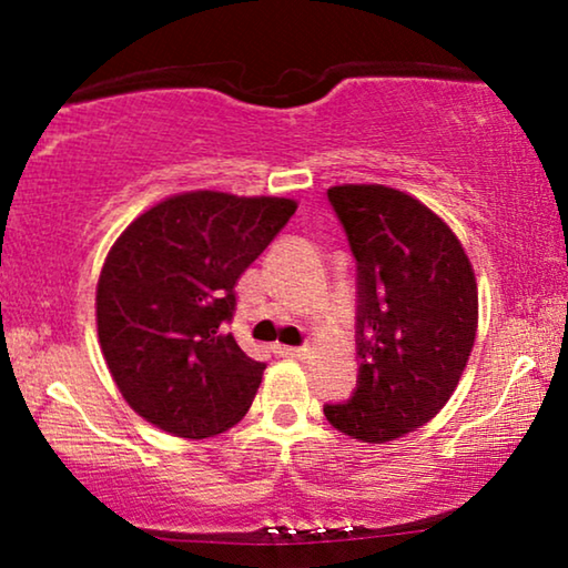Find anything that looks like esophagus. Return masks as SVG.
Wrapping results in <instances>:
<instances>
[{
    "label": "esophagus",
    "mask_w": 568,
    "mask_h": 568,
    "mask_svg": "<svg viewBox=\"0 0 568 568\" xmlns=\"http://www.w3.org/2000/svg\"><path fill=\"white\" fill-rule=\"evenodd\" d=\"M276 352L282 356H290V359H307L310 348L307 346H276Z\"/></svg>",
    "instance_id": "esophagus-1"
}]
</instances>
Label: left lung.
<instances>
[{
	"instance_id": "1",
	"label": "left lung",
	"mask_w": 568,
	"mask_h": 568,
	"mask_svg": "<svg viewBox=\"0 0 568 568\" xmlns=\"http://www.w3.org/2000/svg\"><path fill=\"white\" fill-rule=\"evenodd\" d=\"M356 261V390L323 414L352 439L383 445L439 414L468 364L478 286L455 232L408 193L333 185Z\"/></svg>"
}]
</instances>
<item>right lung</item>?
<instances>
[{
    "mask_svg": "<svg viewBox=\"0 0 568 568\" xmlns=\"http://www.w3.org/2000/svg\"><path fill=\"white\" fill-rule=\"evenodd\" d=\"M297 212V201L189 191L139 214L98 278V338L123 400L185 439L227 432L247 414L266 364L224 323L235 284Z\"/></svg>",
    "mask_w": 568,
    "mask_h": 568,
    "instance_id": "right-lung-1",
    "label": "right lung"
}]
</instances>
